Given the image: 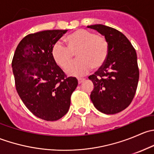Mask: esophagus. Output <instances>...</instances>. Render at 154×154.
<instances>
[{
    "label": "esophagus",
    "instance_id": "1",
    "mask_svg": "<svg viewBox=\"0 0 154 154\" xmlns=\"http://www.w3.org/2000/svg\"><path fill=\"white\" fill-rule=\"evenodd\" d=\"M77 80H78L79 84H80V83H82L83 81H84L85 79L84 78H78V79H77Z\"/></svg>",
    "mask_w": 154,
    "mask_h": 154
}]
</instances>
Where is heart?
<instances>
[{"mask_svg": "<svg viewBox=\"0 0 154 154\" xmlns=\"http://www.w3.org/2000/svg\"><path fill=\"white\" fill-rule=\"evenodd\" d=\"M66 41L68 47L61 42H57L53 46L51 54L58 66L62 68L67 66L66 72L68 75H84L91 68H100L106 62L109 45L104 37L86 29H79L69 34ZM77 51L79 60L69 64L73 53Z\"/></svg>", "mask_w": 154, "mask_h": 154, "instance_id": "obj_1", "label": "heart"}]
</instances>
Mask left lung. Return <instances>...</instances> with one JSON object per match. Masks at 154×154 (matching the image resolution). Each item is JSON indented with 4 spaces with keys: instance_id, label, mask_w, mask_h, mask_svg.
<instances>
[{
    "instance_id": "left-lung-1",
    "label": "left lung",
    "mask_w": 154,
    "mask_h": 154,
    "mask_svg": "<svg viewBox=\"0 0 154 154\" xmlns=\"http://www.w3.org/2000/svg\"><path fill=\"white\" fill-rule=\"evenodd\" d=\"M97 30L108 42L106 62L88 79L94 84L90 98L94 107L111 115L125 109L133 100L139 82L137 55L127 37L103 24L87 26Z\"/></svg>"
}]
</instances>
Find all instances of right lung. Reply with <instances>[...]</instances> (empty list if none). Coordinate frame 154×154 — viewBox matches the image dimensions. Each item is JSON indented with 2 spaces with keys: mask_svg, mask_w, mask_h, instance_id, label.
<instances>
[{
  "mask_svg": "<svg viewBox=\"0 0 154 154\" xmlns=\"http://www.w3.org/2000/svg\"><path fill=\"white\" fill-rule=\"evenodd\" d=\"M67 29H53L26 35L17 46L12 62L17 92L29 111L39 119L57 121L68 112L76 77L66 75L51 54Z\"/></svg>",
  "mask_w": 154,
  "mask_h": 154,
  "instance_id": "obj_1",
  "label": "right lung"
}]
</instances>
